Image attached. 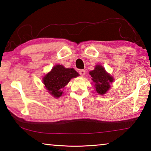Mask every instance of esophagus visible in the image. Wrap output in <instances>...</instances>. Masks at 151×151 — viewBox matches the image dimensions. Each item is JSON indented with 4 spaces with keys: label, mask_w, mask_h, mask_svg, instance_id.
<instances>
[{
    "label": "esophagus",
    "mask_w": 151,
    "mask_h": 151,
    "mask_svg": "<svg viewBox=\"0 0 151 151\" xmlns=\"http://www.w3.org/2000/svg\"><path fill=\"white\" fill-rule=\"evenodd\" d=\"M79 73H80V75L81 76H85V74H86V71L84 70H80V71H79Z\"/></svg>",
    "instance_id": "obj_1"
}]
</instances>
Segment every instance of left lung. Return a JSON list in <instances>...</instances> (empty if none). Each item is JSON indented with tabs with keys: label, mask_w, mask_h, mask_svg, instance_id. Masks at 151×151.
<instances>
[{
	"label": "left lung",
	"mask_w": 151,
	"mask_h": 151,
	"mask_svg": "<svg viewBox=\"0 0 151 151\" xmlns=\"http://www.w3.org/2000/svg\"><path fill=\"white\" fill-rule=\"evenodd\" d=\"M89 75L91 76L97 93L99 95L106 93L113 81L112 76L101 65H96L93 70L89 71Z\"/></svg>",
	"instance_id": "obj_1"
}]
</instances>
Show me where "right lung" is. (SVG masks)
<instances>
[{
  "label": "right lung",
  "instance_id": "add662e5",
  "mask_svg": "<svg viewBox=\"0 0 151 151\" xmlns=\"http://www.w3.org/2000/svg\"><path fill=\"white\" fill-rule=\"evenodd\" d=\"M79 73L73 68H65L62 65H55L52 70L44 76L43 83L50 94L58 98L62 96L63 88L71 79L79 76Z\"/></svg>",
  "mask_w": 151,
  "mask_h": 151
}]
</instances>
